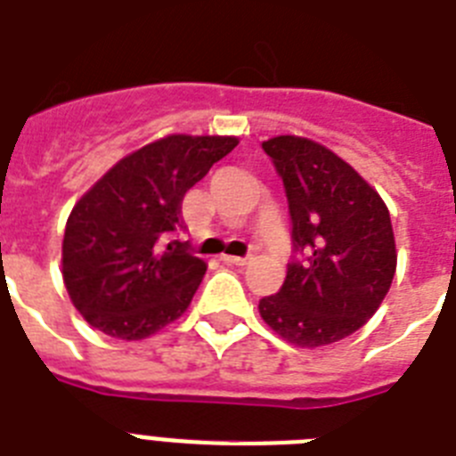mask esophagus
<instances>
[{
	"label": "esophagus",
	"mask_w": 456,
	"mask_h": 456,
	"mask_svg": "<svg viewBox=\"0 0 456 456\" xmlns=\"http://www.w3.org/2000/svg\"><path fill=\"white\" fill-rule=\"evenodd\" d=\"M221 261L228 263V265H247L249 258H242V256H221Z\"/></svg>",
	"instance_id": "esophagus-1"
}]
</instances>
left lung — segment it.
Returning a JSON list of instances; mask_svg holds the SVG:
<instances>
[{
	"label": "left lung",
	"instance_id": "obj_1",
	"mask_svg": "<svg viewBox=\"0 0 456 456\" xmlns=\"http://www.w3.org/2000/svg\"><path fill=\"white\" fill-rule=\"evenodd\" d=\"M287 191L298 254L263 322L296 347L352 336L378 312L396 273V240L379 193L340 156L307 137L263 142Z\"/></svg>",
	"mask_w": 456,
	"mask_h": 456
}]
</instances>
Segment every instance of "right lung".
I'll list each match as a JSON object with an SVG mask.
<instances>
[{
    "label": "right lung",
    "instance_id": "1",
    "mask_svg": "<svg viewBox=\"0 0 456 456\" xmlns=\"http://www.w3.org/2000/svg\"><path fill=\"white\" fill-rule=\"evenodd\" d=\"M240 139L167 134L120 158L71 209L62 240V280L93 329L144 340L176 322L207 263L186 242L182 200Z\"/></svg>",
    "mask_w": 456,
    "mask_h": 456
}]
</instances>
